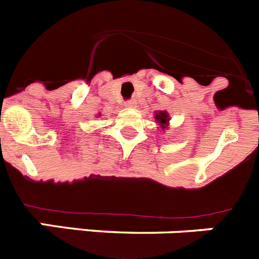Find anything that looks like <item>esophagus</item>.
<instances>
[{
	"mask_svg": "<svg viewBox=\"0 0 259 259\" xmlns=\"http://www.w3.org/2000/svg\"><path fill=\"white\" fill-rule=\"evenodd\" d=\"M137 106V102L134 99H130V101L125 102V107H129V108H133V107Z\"/></svg>",
	"mask_w": 259,
	"mask_h": 259,
	"instance_id": "1",
	"label": "esophagus"
}]
</instances>
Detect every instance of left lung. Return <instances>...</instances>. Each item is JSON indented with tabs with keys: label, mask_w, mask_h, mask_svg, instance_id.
<instances>
[{
	"label": "left lung",
	"mask_w": 259,
	"mask_h": 259,
	"mask_svg": "<svg viewBox=\"0 0 259 259\" xmlns=\"http://www.w3.org/2000/svg\"><path fill=\"white\" fill-rule=\"evenodd\" d=\"M155 120L162 130H165L167 127V122H169V115L166 113V111H160V112H156Z\"/></svg>",
	"instance_id": "1"
}]
</instances>
